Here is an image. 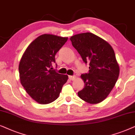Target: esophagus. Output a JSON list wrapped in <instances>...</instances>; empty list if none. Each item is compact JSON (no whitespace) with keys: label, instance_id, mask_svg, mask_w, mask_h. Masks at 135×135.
Instances as JSON below:
<instances>
[{"label":"esophagus","instance_id":"34e87169","mask_svg":"<svg viewBox=\"0 0 135 135\" xmlns=\"http://www.w3.org/2000/svg\"><path fill=\"white\" fill-rule=\"evenodd\" d=\"M69 78L70 80L73 81V80H74L75 78H76V77H75V76H70H70H69Z\"/></svg>","mask_w":135,"mask_h":135}]
</instances>
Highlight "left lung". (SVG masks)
<instances>
[{
  "label": "left lung",
  "instance_id": "obj_1",
  "mask_svg": "<svg viewBox=\"0 0 135 135\" xmlns=\"http://www.w3.org/2000/svg\"><path fill=\"white\" fill-rule=\"evenodd\" d=\"M70 41L84 62H89V72L81 75L84 86L78 93L79 98L89 104L103 101L119 76L114 49L107 41L91 33L72 36Z\"/></svg>",
  "mask_w": 135,
  "mask_h": 135
}]
</instances>
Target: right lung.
<instances>
[{"label":"right lung","instance_id":"1","mask_svg":"<svg viewBox=\"0 0 135 135\" xmlns=\"http://www.w3.org/2000/svg\"><path fill=\"white\" fill-rule=\"evenodd\" d=\"M67 37L44 34L29 45L19 64L21 85L31 98L40 104H47L59 98L69 76L52 70L57 52Z\"/></svg>","mask_w":135,"mask_h":135}]
</instances>
